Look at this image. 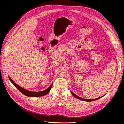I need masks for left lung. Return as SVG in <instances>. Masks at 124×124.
<instances>
[{"mask_svg": "<svg viewBox=\"0 0 124 124\" xmlns=\"http://www.w3.org/2000/svg\"><path fill=\"white\" fill-rule=\"evenodd\" d=\"M71 93H72V95H73V96H74L75 97H76V98H78V99H81V100H82V101H96V100H97V99H99V98H101V97H99V98H96V99H84V98H81V97H78V96H77L76 94H75L74 93H72V92L71 91Z\"/></svg>", "mask_w": 124, "mask_h": 124, "instance_id": "obj_1", "label": "left lung"}]
</instances>
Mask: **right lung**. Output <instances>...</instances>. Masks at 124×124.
<instances>
[{"mask_svg":"<svg viewBox=\"0 0 124 124\" xmlns=\"http://www.w3.org/2000/svg\"><path fill=\"white\" fill-rule=\"evenodd\" d=\"M9 79L10 80V81L12 82V83L13 84L14 86H15L16 88L18 89L19 91H20L22 93L25 94V96L31 97H40V96H42L47 94L48 93H49V91L50 90L51 88H52V86L53 85V84L51 85L44 91H39V92H33V91H30L27 90H26L22 88V87L19 86L18 85H17L16 83H14V82L12 81V79L8 76Z\"/></svg>","mask_w":124,"mask_h":124,"instance_id":"add662e5","label":"right lung"}]
</instances>
